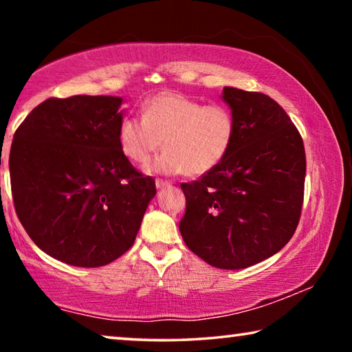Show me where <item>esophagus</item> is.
<instances>
[{
	"label": "esophagus",
	"instance_id": "34e87169",
	"mask_svg": "<svg viewBox=\"0 0 352 352\" xmlns=\"http://www.w3.org/2000/svg\"><path fill=\"white\" fill-rule=\"evenodd\" d=\"M170 182H168V180H162V178H157V180H155V186H157L158 189H163V188H168V186H170Z\"/></svg>",
	"mask_w": 352,
	"mask_h": 352
}]
</instances>
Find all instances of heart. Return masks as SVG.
Segmentation results:
<instances>
[{"instance_id":"heart-1","label":"heart","mask_w":352,"mask_h":352,"mask_svg":"<svg viewBox=\"0 0 352 352\" xmlns=\"http://www.w3.org/2000/svg\"><path fill=\"white\" fill-rule=\"evenodd\" d=\"M234 116L223 105H204L180 93H160L141 107V119L119 122L118 144L130 162L163 175H204L223 162L234 141Z\"/></svg>"}]
</instances>
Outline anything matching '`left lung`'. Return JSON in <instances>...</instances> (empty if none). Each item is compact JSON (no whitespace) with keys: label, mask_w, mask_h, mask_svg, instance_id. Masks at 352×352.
I'll use <instances>...</instances> for the list:
<instances>
[{"label":"left lung","mask_w":352,"mask_h":352,"mask_svg":"<svg viewBox=\"0 0 352 352\" xmlns=\"http://www.w3.org/2000/svg\"><path fill=\"white\" fill-rule=\"evenodd\" d=\"M234 141L223 162L182 183L186 212L180 233L190 252L223 270L270 258L294 236L305 195L301 135L272 98L225 87Z\"/></svg>","instance_id":"obj_1"}]
</instances>
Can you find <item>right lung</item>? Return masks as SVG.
<instances>
[{
  "label": "right lung",
  "instance_id": "1",
  "mask_svg": "<svg viewBox=\"0 0 352 352\" xmlns=\"http://www.w3.org/2000/svg\"><path fill=\"white\" fill-rule=\"evenodd\" d=\"M122 98L47 99L16 129L9 170L15 211L40 250L102 267L133 245L157 189L121 152Z\"/></svg>",
  "mask_w": 352,
  "mask_h": 352
}]
</instances>
